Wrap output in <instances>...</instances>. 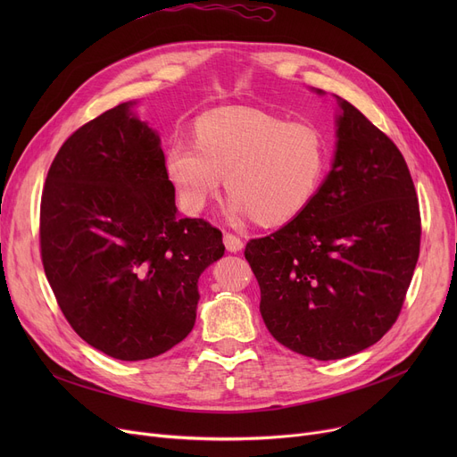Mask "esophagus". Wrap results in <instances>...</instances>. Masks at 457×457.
Wrapping results in <instances>:
<instances>
[{
  "instance_id": "34e87169",
  "label": "esophagus",
  "mask_w": 457,
  "mask_h": 457,
  "mask_svg": "<svg viewBox=\"0 0 457 457\" xmlns=\"http://www.w3.org/2000/svg\"><path fill=\"white\" fill-rule=\"evenodd\" d=\"M224 245H226V248H228V252H233V253H237V252H241L243 248H245V243H243V238L241 237H237V235H233V233H224Z\"/></svg>"
}]
</instances>
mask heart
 Returning <instances> with one entry per match:
<instances>
[{
	"mask_svg": "<svg viewBox=\"0 0 457 457\" xmlns=\"http://www.w3.org/2000/svg\"><path fill=\"white\" fill-rule=\"evenodd\" d=\"M328 164L329 142L317 124L250 107L204 114L196 140L176 135L164 155L183 211L202 212L226 176L231 212L262 226L296 219L317 196Z\"/></svg>",
	"mask_w": 457,
	"mask_h": 457,
	"instance_id": "heart-1",
	"label": "heart"
}]
</instances>
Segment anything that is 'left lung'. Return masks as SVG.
<instances>
[{"label": "left lung", "mask_w": 457, "mask_h": 457, "mask_svg": "<svg viewBox=\"0 0 457 457\" xmlns=\"http://www.w3.org/2000/svg\"><path fill=\"white\" fill-rule=\"evenodd\" d=\"M337 102V152L317 196L245 250L272 337L319 361L361 352L393 328L422 233L396 144L352 104Z\"/></svg>", "instance_id": "obj_1"}]
</instances>
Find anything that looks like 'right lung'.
<instances>
[{
  "mask_svg": "<svg viewBox=\"0 0 457 457\" xmlns=\"http://www.w3.org/2000/svg\"><path fill=\"white\" fill-rule=\"evenodd\" d=\"M129 105L64 140L42 190L40 257L79 337L140 361L190 333L198 278L226 248L219 228L179 219L159 137Z\"/></svg>",
  "mask_w": 457,
  "mask_h": 457,
  "instance_id": "right-lung-1",
  "label": "right lung"
}]
</instances>
